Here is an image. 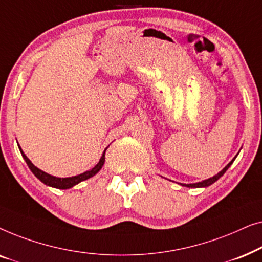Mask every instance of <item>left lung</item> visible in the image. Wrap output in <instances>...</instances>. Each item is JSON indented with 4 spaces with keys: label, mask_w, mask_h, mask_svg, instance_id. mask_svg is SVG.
<instances>
[{
    "label": "left lung",
    "mask_w": 262,
    "mask_h": 262,
    "mask_svg": "<svg viewBox=\"0 0 262 262\" xmlns=\"http://www.w3.org/2000/svg\"><path fill=\"white\" fill-rule=\"evenodd\" d=\"M237 156V155H236ZM236 156L234 157V159H232L230 162H229L227 166H225L223 169H222L220 173L218 174H216L214 175V177H212V178H209V179H206V180H203V181H200V182H195V184H180L181 186H185V187H189V188H202V187H209L210 185H212L213 182H216L218 179H220L221 177H223V174L225 173V171L228 170V168L231 166L232 163H234V161H235V159H236Z\"/></svg>",
    "instance_id": "left-lung-1"
}]
</instances>
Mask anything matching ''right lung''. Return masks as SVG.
<instances>
[{"label":"right lung","instance_id":"add662e5","mask_svg":"<svg viewBox=\"0 0 262 262\" xmlns=\"http://www.w3.org/2000/svg\"><path fill=\"white\" fill-rule=\"evenodd\" d=\"M17 145H19V144H17ZM107 148H108V146H107ZM107 148L105 149V151L102 152L101 159L99 160V162L96 163V166L93 167L92 169L84 171V173H82V174L75 175V177H70V178H57V177H53V175L48 174V173H46V171H44V170L39 169L38 167H35L34 164L31 162L30 159H28V157H27L26 155H25L24 151H23V149H21L20 145H19V149H20L21 155H23L24 160L26 161L27 166H28V168H30V169H31L32 173H33V174L35 175V177H37V178L39 179V180H40V181L42 182V184H45L46 186H50V187L58 188V189H68V188H71V187H74L75 185L80 184V182L84 181V180H88L89 178L94 177L95 174H98L99 171H100V169H101V168H102L103 163H105V152H106Z\"/></svg>","mask_w":262,"mask_h":262}]
</instances>
